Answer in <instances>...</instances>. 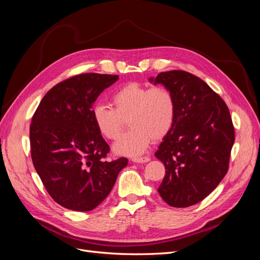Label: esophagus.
<instances>
[{"mask_svg":"<svg viewBox=\"0 0 260 260\" xmlns=\"http://www.w3.org/2000/svg\"><path fill=\"white\" fill-rule=\"evenodd\" d=\"M133 162H147L149 161V157H133Z\"/></svg>","mask_w":260,"mask_h":260,"instance_id":"obj_1","label":"esophagus"}]
</instances>
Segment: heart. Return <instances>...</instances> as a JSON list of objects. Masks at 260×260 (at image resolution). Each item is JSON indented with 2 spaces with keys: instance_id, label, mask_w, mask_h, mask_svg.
<instances>
[{
  "instance_id": "obj_1",
  "label": "heart",
  "mask_w": 260,
  "mask_h": 260,
  "mask_svg": "<svg viewBox=\"0 0 260 260\" xmlns=\"http://www.w3.org/2000/svg\"><path fill=\"white\" fill-rule=\"evenodd\" d=\"M112 103L114 108L94 106L92 117L101 135L111 141L119 139L129 121L131 130L114 145L116 154H143L153 140H162L175 123L176 101L164 86L130 82L113 94Z\"/></svg>"
}]
</instances>
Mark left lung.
<instances>
[{"instance_id": "left-lung-1", "label": "left lung", "mask_w": 260, "mask_h": 260, "mask_svg": "<svg viewBox=\"0 0 260 260\" xmlns=\"http://www.w3.org/2000/svg\"><path fill=\"white\" fill-rule=\"evenodd\" d=\"M176 101V119L155 153L166 169L158 187L172 207H188L215 190L229 168L234 128L224 101L199 77L183 70L160 73Z\"/></svg>"}]
</instances>
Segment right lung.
<instances>
[{
  "label": "right lung",
  "mask_w": 260,
  "mask_h": 260,
  "mask_svg": "<svg viewBox=\"0 0 260 260\" xmlns=\"http://www.w3.org/2000/svg\"><path fill=\"white\" fill-rule=\"evenodd\" d=\"M116 75L81 74L45 94L30 124L34 166L51 198L62 207L90 211L111 193L127 158L105 161L109 146L93 120L98 96Z\"/></svg>",
  "instance_id": "obj_1"
}]
</instances>
